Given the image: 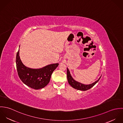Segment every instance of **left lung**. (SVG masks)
I'll return each instance as SVG.
<instances>
[{"mask_svg": "<svg viewBox=\"0 0 123 123\" xmlns=\"http://www.w3.org/2000/svg\"><path fill=\"white\" fill-rule=\"evenodd\" d=\"M67 79H68V83L70 86L75 89H76L79 90H82V91L87 90L88 89H90V88H92V87H93L99 81V80H100L101 77V76L99 77V78L98 79V80H97L95 82L88 85H85L80 82H79L78 81H77L76 80H74L73 78L72 77L70 74V70H69L68 68H67Z\"/></svg>", "mask_w": 123, "mask_h": 123, "instance_id": "8db88e82", "label": "left lung"}]
</instances>
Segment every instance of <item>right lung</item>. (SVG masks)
<instances>
[{"mask_svg": "<svg viewBox=\"0 0 123 123\" xmlns=\"http://www.w3.org/2000/svg\"><path fill=\"white\" fill-rule=\"evenodd\" d=\"M58 65L57 63L40 69L28 68L22 63L20 58L19 49L17 53L16 66L19 77L25 84L35 89L43 88L49 83L53 71Z\"/></svg>", "mask_w": 123, "mask_h": 123, "instance_id": "1", "label": "right lung"}]
</instances>
